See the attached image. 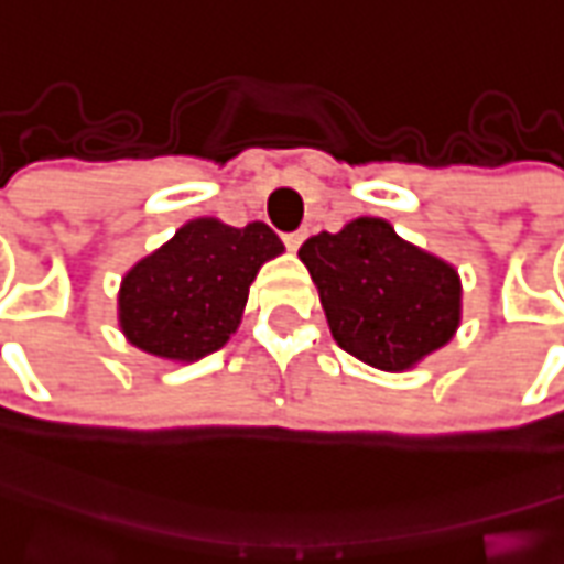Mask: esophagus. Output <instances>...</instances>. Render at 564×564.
Masks as SVG:
<instances>
[{
    "mask_svg": "<svg viewBox=\"0 0 564 564\" xmlns=\"http://www.w3.org/2000/svg\"><path fill=\"white\" fill-rule=\"evenodd\" d=\"M283 241H286V248L290 250H299L304 241V229H299V232H286V236H283Z\"/></svg>",
    "mask_w": 564,
    "mask_h": 564,
    "instance_id": "1",
    "label": "esophagus"
}]
</instances>
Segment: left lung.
I'll return each instance as SVG.
<instances>
[{
    "label": "left lung",
    "instance_id": "1",
    "mask_svg": "<svg viewBox=\"0 0 564 564\" xmlns=\"http://www.w3.org/2000/svg\"><path fill=\"white\" fill-rule=\"evenodd\" d=\"M332 337L358 361L400 373L448 344L463 316L452 262L400 239L382 218H356L299 250Z\"/></svg>",
    "mask_w": 564,
    "mask_h": 564
}]
</instances>
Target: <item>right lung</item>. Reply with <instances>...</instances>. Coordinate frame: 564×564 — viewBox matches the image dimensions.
Returning a JSON list of instances; mask_svg holds the SVG:
<instances>
[{"instance_id": "add662e5", "label": "right lung", "mask_w": 564, "mask_h": 564, "mask_svg": "<svg viewBox=\"0 0 564 564\" xmlns=\"http://www.w3.org/2000/svg\"><path fill=\"white\" fill-rule=\"evenodd\" d=\"M283 241L262 220L229 227L194 218L124 271L116 314L124 340L149 356L191 365L239 332L250 283Z\"/></svg>"}]
</instances>
